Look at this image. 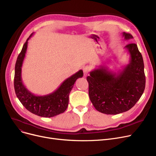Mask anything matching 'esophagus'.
Masks as SVG:
<instances>
[{"label": "esophagus", "mask_w": 156, "mask_h": 156, "mask_svg": "<svg viewBox=\"0 0 156 156\" xmlns=\"http://www.w3.org/2000/svg\"><path fill=\"white\" fill-rule=\"evenodd\" d=\"M83 73H84V76H87L89 71H90V68L88 66H84L83 68Z\"/></svg>", "instance_id": "34e87169"}]
</instances>
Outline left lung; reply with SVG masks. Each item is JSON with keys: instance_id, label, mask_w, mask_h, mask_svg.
<instances>
[{"instance_id": "left-lung-1", "label": "left lung", "mask_w": 156, "mask_h": 156, "mask_svg": "<svg viewBox=\"0 0 156 156\" xmlns=\"http://www.w3.org/2000/svg\"><path fill=\"white\" fill-rule=\"evenodd\" d=\"M125 40L133 38L122 33ZM129 54V63L118 73L101 66L90 73L88 94L94 108L102 113L117 114L129 110L140 99L145 87L144 64L136 44L125 47Z\"/></svg>"}]
</instances>
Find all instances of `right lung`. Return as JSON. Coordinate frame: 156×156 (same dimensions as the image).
Returning <instances> with one entry per match:
<instances>
[{
  "mask_svg": "<svg viewBox=\"0 0 156 156\" xmlns=\"http://www.w3.org/2000/svg\"><path fill=\"white\" fill-rule=\"evenodd\" d=\"M34 35H30L23 45L15 65L14 85L16 96L28 111L37 116L51 118L63 113L69 102V95L76 80L83 77V72L80 70L65 80L54 92L45 95H35L24 85L21 79V68L28 47V41Z\"/></svg>",
  "mask_w": 156,
  "mask_h": 156,
  "instance_id": "right-lung-1",
  "label": "right lung"
}]
</instances>
